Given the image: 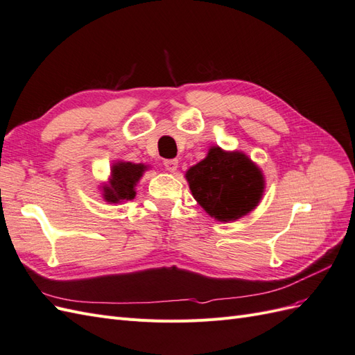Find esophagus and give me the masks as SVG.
<instances>
[{
	"instance_id": "34e87169",
	"label": "esophagus",
	"mask_w": 355,
	"mask_h": 355,
	"mask_svg": "<svg viewBox=\"0 0 355 355\" xmlns=\"http://www.w3.org/2000/svg\"><path fill=\"white\" fill-rule=\"evenodd\" d=\"M163 166L167 171H176L178 166H179V161L176 158H171V159H164L163 161Z\"/></svg>"
}]
</instances>
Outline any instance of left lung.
Returning a JSON list of instances; mask_svg holds the SVG:
<instances>
[{
    "mask_svg": "<svg viewBox=\"0 0 355 355\" xmlns=\"http://www.w3.org/2000/svg\"><path fill=\"white\" fill-rule=\"evenodd\" d=\"M192 196L211 218L237 220L259 204L265 179L261 168L240 151L211 146L207 157L185 175Z\"/></svg>",
    "mask_w": 355,
    "mask_h": 355,
    "instance_id": "8db88e82",
    "label": "left lung"
}]
</instances>
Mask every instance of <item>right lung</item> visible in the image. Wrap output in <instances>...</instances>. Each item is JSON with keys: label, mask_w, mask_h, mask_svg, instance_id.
<instances>
[{"label": "right lung", "mask_w": 355, "mask_h": 355, "mask_svg": "<svg viewBox=\"0 0 355 355\" xmlns=\"http://www.w3.org/2000/svg\"><path fill=\"white\" fill-rule=\"evenodd\" d=\"M148 168L145 164H135L130 161H116L111 168L108 184L102 187V196L108 202H121L133 200L136 196L135 187Z\"/></svg>", "instance_id": "add662e5"}]
</instances>
